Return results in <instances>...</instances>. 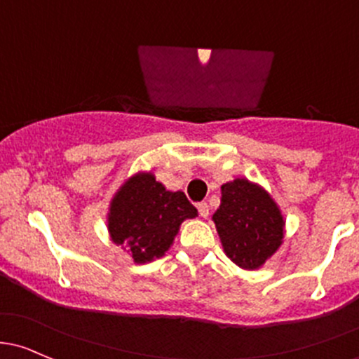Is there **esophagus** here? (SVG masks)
Here are the masks:
<instances>
[{
	"label": "esophagus",
	"mask_w": 359,
	"mask_h": 359,
	"mask_svg": "<svg viewBox=\"0 0 359 359\" xmlns=\"http://www.w3.org/2000/svg\"><path fill=\"white\" fill-rule=\"evenodd\" d=\"M198 211H199V215H201L203 218H206L210 215V206H208V203H199L198 205Z\"/></svg>",
	"instance_id": "1"
}]
</instances>
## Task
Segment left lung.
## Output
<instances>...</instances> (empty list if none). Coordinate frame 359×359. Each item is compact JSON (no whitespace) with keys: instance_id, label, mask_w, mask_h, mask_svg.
Segmentation results:
<instances>
[{"instance_id":"1","label":"left lung","mask_w":359,"mask_h":359,"mask_svg":"<svg viewBox=\"0 0 359 359\" xmlns=\"http://www.w3.org/2000/svg\"><path fill=\"white\" fill-rule=\"evenodd\" d=\"M225 255L246 270L259 269L284 239V217L266 191L246 179L222 186L213 215Z\"/></svg>"}]
</instances>
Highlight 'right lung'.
<instances>
[{
    "label": "right lung",
    "mask_w": 359,
    "mask_h": 359,
    "mask_svg": "<svg viewBox=\"0 0 359 359\" xmlns=\"http://www.w3.org/2000/svg\"><path fill=\"white\" fill-rule=\"evenodd\" d=\"M198 217L182 191H167L151 173H137L113 198L108 230L115 244H123L135 263L160 258L172 246L186 218Z\"/></svg>",
    "instance_id": "add662e5"
}]
</instances>
